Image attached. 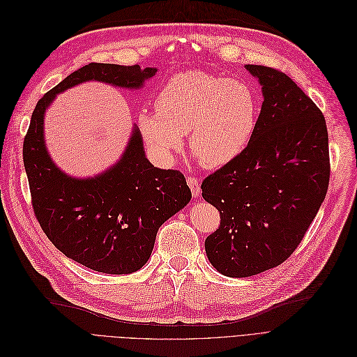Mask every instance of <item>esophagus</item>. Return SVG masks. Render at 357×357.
<instances>
[{"instance_id": "1", "label": "esophagus", "mask_w": 357, "mask_h": 357, "mask_svg": "<svg viewBox=\"0 0 357 357\" xmlns=\"http://www.w3.org/2000/svg\"><path fill=\"white\" fill-rule=\"evenodd\" d=\"M188 184H189V188H190V190H192V195H193L195 197H199L200 193H202V190H200V183H199L197 177L189 176V177H188Z\"/></svg>"}]
</instances>
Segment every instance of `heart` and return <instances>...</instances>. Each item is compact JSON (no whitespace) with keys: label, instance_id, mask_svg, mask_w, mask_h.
Instances as JSON below:
<instances>
[{"label":"heart","instance_id":"b5f03b06","mask_svg":"<svg viewBox=\"0 0 357 357\" xmlns=\"http://www.w3.org/2000/svg\"><path fill=\"white\" fill-rule=\"evenodd\" d=\"M157 113L141 112L138 128L161 162H172L189 133L200 165L219 168L238 158L252 141L261 114V97L243 79L203 71L169 78L155 98Z\"/></svg>","mask_w":357,"mask_h":357}]
</instances>
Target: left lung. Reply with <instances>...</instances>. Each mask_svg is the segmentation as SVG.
I'll list each match as a JSON object with an SVG mask.
<instances>
[{
	"mask_svg": "<svg viewBox=\"0 0 357 357\" xmlns=\"http://www.w3.org/2000/svg\"><path fill=\"white\" fill-rule=\"evenodd\" d=\"M259 78V128L243 154L203 180L202 196L220 215L205 248L229 278L273 268L301 244L324 202L330 181L324 114L276 68L245 65Z\"/></svg>",
	"mask_w": 357,
	"mask_h": 357,
	"instance_id": "obj_1",
	"label": "left lung"
}]
</instances>
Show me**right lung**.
Returning <instances> with one entry per match:
<instances>
[{"label":"right lung","instance_id":"add662e5","mask_svg":"<svg viewBox=\"0 0 357 357\" xmlns=\"http://www.w3.org/2000/svg\"><path fill=\"white\" fill-rule=\"evenodd\" d=\"M155 68L89 63L47 91L33 110L23 144L31 206L52 244L91 270L128 275L139 270L154 248L158 228L192 199L178 169L152 165L135 126L123 155L93 178H73L54 164L43 139V116L58 93L84 81L139 89Z\"/></svg>","mask_w":357,"mask_h":357}]
</instances>
